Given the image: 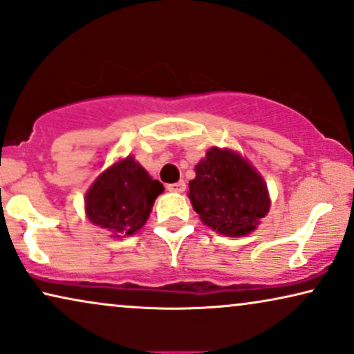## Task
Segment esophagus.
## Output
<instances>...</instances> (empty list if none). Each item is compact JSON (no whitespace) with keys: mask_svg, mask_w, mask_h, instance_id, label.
<instances>
[{"mask_svg":"<svg viewBox=\"0 0 354 354\" xmlns=\"http://www.w3.org/2000/svg\"><path fill=\"white\" fill-rule=\"evenodd\" d=\"M185 189H186L185 181H178V183H171V185H168V191L171 192H183Z\"/></svg>","mask_w":354,"mask_h":354,"instance_id":"esophagus-1","label":"esophagus"}]
</instances>
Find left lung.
Segmentation results:
<instances>
[{"label": "left lung", "mask_w": 354, "mask_h": 354, "mask_svg": "<svg viewBox=\"0 0 354 354\" xmlns=\"http://www.w3.org/2000/svg\"><path fill=\"white\" fill-rule=\"evenodd\" d=\"M189 199L202 223L225 236H246L270 209L261 173L230 149L212 147L196 165Z\"/></svg>", "instance_id": "obj_1"}]
</instances>
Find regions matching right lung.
<instances>
[{
    "label": "right lung",
    "mask_w": 354,
    "mask_h": 354,
    "mask_svg": "<svg viewBox=\"0 0 354 354\" xmlns=\"http://www.w3.org/2000/svg\"><path fill=\"white\" fill-rule=\"evenodd\" d=\"M163 185L134 160L126 157L106 168L86 194V215L113 238L131 236L147 221Z\"/></svg>",
    "instance_id": "1"
}]
</instances>
